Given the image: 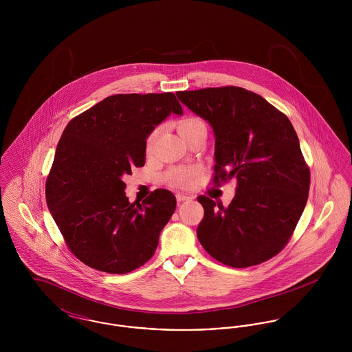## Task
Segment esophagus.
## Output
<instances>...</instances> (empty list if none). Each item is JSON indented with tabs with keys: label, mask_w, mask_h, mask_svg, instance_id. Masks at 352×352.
Instances as JSON below:
<instances>
[{
	"label": "esophagus",
	"mask_w": 352,
	"mask_h": 352,
	"mask_svg": "<svg viewBox=\"0 0 352 352\" xmlns=\"http://www.w3.org/2000/svg\"><path fill=\"white\" fill-rule=\"evenodd\" d=\"M191 199H192V197H190V195H186V194H177V201H191Z\"/></svg>",
	"instance_id": "esophagus-1"
}]
</instances>
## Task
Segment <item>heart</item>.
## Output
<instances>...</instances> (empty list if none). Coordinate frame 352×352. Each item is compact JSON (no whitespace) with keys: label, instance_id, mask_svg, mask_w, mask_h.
Wrapping results in <instances>:
<instances>
[{"label":"heart","instance_id":"1","mask_svg":"<svg viewBox=\"0 0 352 352\" xmlns=\"http://www.w3.org/2000/svg\"><path fill=\"white\" fill-rule=\"evenodd\" d=\"M201 125H204V124L199 118H184L178 122V132L184 138L187 134L192 132L195 128H198ZM155 135H157V129H154L146 137V142H145L146 153H151L153 151ZM198 173H199V170L197 168L174 166V168H168V171L165 173L164 181H165V184H168L171 187H175V188H190L194 184V179L198 177Z\"/></svg>","mask_w":352,"mask_h":352}]
</instances>
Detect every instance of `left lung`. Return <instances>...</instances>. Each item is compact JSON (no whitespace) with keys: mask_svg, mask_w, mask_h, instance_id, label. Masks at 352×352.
Returning <instances> with one entry per match:
<instances>
[{"mask_svg":"<svg viewBox=\"0 0 352 352\" xmlns=\"http://www.w3.org/2000/svg\"><path fill=\"white\" fill-rule=\"evenodd\" d=\"M177 96L215 134L212 184L237 182L228 207L199 195L197 234L215 260L232 268L261 264L283 251L306 206L310 170L281 111L241 87L179 91Z\"/></svg>","mask_w":352,"mask_h":352,"instance_id":"left-lung-1","label":"left lung"}]
</instances>
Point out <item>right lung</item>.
<instances>
[{
  "mask_svg": "<svg viewBox=\"0 0 352 352\" xmlns=\"http://www.w3.org/2000/svg\"><path fill=\"white\" fill-rule=\"evenodd\" d=\"M171 112L184 113L171 92L120 94L68 122L46 179V201L68 250L85 265L124 274L157 250L177 199L157 188L131 203L122 175L145 165L146 137Z\"/></svg>",
  "mask_w": 352,
  "mask_h": 352,
  "instance_id": "add662e5",
  "label": "right lung"
}]
</instances>
